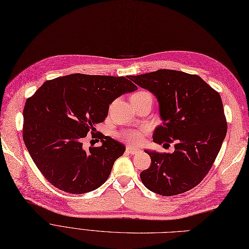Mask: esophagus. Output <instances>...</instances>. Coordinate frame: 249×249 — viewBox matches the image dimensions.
<instances>
[{"instance_id":"34e87169","label":"esophagus","mask_w":249,"mask_h":249,"mask_svg":"<svg viewBox=\"0 0 249 249\" xmlns=\"http://www.w3.org/2000/svg\"><path fill=\"white\" fill-rule=\"evenodd\" d=\"M126 152L131 154V155H136V154H138L140 152V150L134 149L132 147H126Z\"/></svg>"}]
</instances>
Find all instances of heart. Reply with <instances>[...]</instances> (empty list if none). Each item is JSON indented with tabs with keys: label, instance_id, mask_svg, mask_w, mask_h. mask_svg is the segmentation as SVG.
Instances as JSON below:
<instances>
[{
	"label": "heart",
	"instance_id": "b5f03b06",
	"mask_svg": "<svg viewBox=\"0 0 249 249\" xmlns=\"http://www.w3.org/2000/svg\"><path fill=\"white\" fill-rule=\"evenodd\" d=\"M149 92L147 91H139L137 93H135L134 95L132 96V98H137V97H142L145 95H149ZM145 136V131L144 129H124L121 134H120V138L122 140H124L126 143H128L129 145L133 146H137L140 145L142 142H143Z\"/></svg>",
	"mask_w": 249,
	"mask_h": 249
}]
</instances>
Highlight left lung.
Returning a JSON list of instances; mask_svg holds the SVG:
<instances>
[{"mask_svg": "<svg viewBox=\"0 0 249 249\" xmlns=\"http://www.w3.org/2000/svg\"><path fill=\"white\" fill-rule=\"evenodd\" d=\"M129 79L159 102L162 124L153 141L175 144L171 154L145 151L151 166L141 172L142 182L166 196L191 191L209 173L227 134L220 94L197 75L180 71L163 69Z\"/></svg>", "mask_w": 249, "mask_h": 249, "instance_id": "8db88e82", "label": "left lung"}]
</instances>
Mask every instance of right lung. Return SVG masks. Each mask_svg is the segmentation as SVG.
<instances>
[{
    "label": "right lung",
    "instance_id": "1",
    "mask_svg": "<svg viewBox=\"0 0 249 249\" xmlns=\"http://www.w3.org/2000/svg\"><path fill=\"white\" fill-rule=\"evenodd\" d=\"M126 77H58L44 82L26 100L23 140L35 165L56 188L80 195L107 180L125 147L100 134L102 145L85 151L82 140L96 132L95 125L104 122L115 98L138 89Z\"/></svg>",
    "mask_w": 249,
    "mask_h": 249
}]
</instances>
